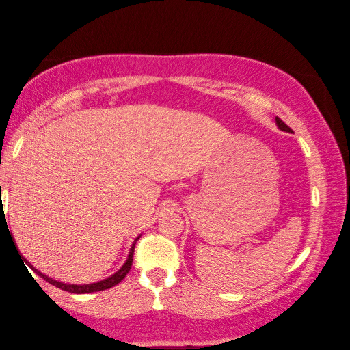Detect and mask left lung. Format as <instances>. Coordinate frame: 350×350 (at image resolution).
I'll return each mask as SVG.
<instances>
[{
	"label": "left lung",
	"instance_id": "8db88e82",
	"mask_svg": "<svg viewBox=\"0 0 350 350\" xmlns=\"http://www.w3.org/2000/svg\"><path fill=\"white\" fill-rule=\"evenodd\" d=\"M276 125H278L279 130H284V131H288V133H291V129L288 127V125H285L282 121H280L279 118H276Z\"/></svg>",
	"mask_w": 350,
	"mask_h": 350
}]
</instances>
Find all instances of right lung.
Returning a JSON list of instances; mask_svg holds the SVG:
<instances>
[{"label": "right lung", "mask_w": 350, "mask_h": 350, "mask_svg": "<svg viewBox=\"0 0 350 350\" xmlns=\"http://www.w3.org/2000/svg\"><path fill=\"white\" fill-rule=\"evenodd\" d=\"M5 221V217H4V213H3V215H1V223H4ZM9 229V228H8ZM9 234H10V231H9ZM141 236H137L136 239H135V242H133V245L130 246V251H129V257H127V260H125V263L124 265L119 268V270L114 273V274H111L110 278H107V279H102V280H99V282H94V284H85V285H76V284H65V282H60V280H55V279H53V278H49V276H46V274H43V273H40L38 270H36V268H33L29 262H27L25 257H23V260H25V263H27V265H29L33 271H36L37 274H40V276H42L46 282H49L51 285H55L57 288H62V290H66V291H70V293H77V295H83V293H94V291H102V290H107V288H111V287H114V285H118L119 282H121V280L127 276L129 274V271H130V268H131V262H133V253H135V245H136V240L139 239ZM16 248V246H15Z\"/></svg>", "instance_id": "1"}]
</instances>
